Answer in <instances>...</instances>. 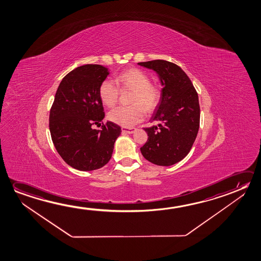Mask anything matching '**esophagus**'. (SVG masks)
Wrapping results in <instances>:
<instances>
[{
    "label": "esophagus",
    "instance_id": "1",
    "mask_svg": "<svg viewBox=\"0 0 261 261\" xmlns=\"http://www.w3.org/2000/svg\"><path fill=\"white\" fill-rule=\"evenodd\" d=\"M122 133H126V134H133L135 132V128H122Z\"/></svg>",
    "mask_w": 261,
    "mask_h": 261
}]
</instances>
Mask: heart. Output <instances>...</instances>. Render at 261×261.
Here are the masks:
<instances>
[{"label": "heart", "instance_id": "obj_1", "mask_svg": "<svg viewBox=\"0 0 261 261\" xmlns=\"http://www.w3.org/2000/svg\"><path fill=\"white\" fill-rule=\"evenodd\" d=\"M114 83L111 79L104 80L99 87V99L106 107L115 106L119 98L120 87L133 90L129 102L130 106H121L112 110L108 119L113 123L124 128H132L141 122L145 117V111L152 112L160 101L161 93L156 86L151 84L149 75L138 69H129L116 75Z\"/></svg>", "mask_w": 261, "mask_h": 261}]
</instances>
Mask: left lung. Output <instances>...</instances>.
<instances>
[{
  "label": "left lung",
  "mask_w": 261,
  "mask_h": 261,
  "mask_svg": "<svg viewBox=\"0 0 261 261\" xmlns=\"http://www.w3.org/2000/svg\"><path fill=\"white\" fill-rule=\"evenodd\" d=\"M138 64L156 71L163 87L150 118L159 124L144 128L148 141L141 154L156 165H173L190 152L199 132L198 93L184 70L172 62L155 60Z\"/></svg>",
  "instance_id": "left-lung-1"
}]
</instances>
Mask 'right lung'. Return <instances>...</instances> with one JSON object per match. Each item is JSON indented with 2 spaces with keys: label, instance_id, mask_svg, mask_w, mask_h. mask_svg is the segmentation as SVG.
I'll use <instances>...</instances> for the list:
<instances>
[{
  "label": "right lung",
  "instance_id": "1",
  "mask_svg": "<svg viewBox=\"0 0 261 261\" xmlns=\"http://www.w3.org/2000/svg\"><path fill=\"white\" fill-rule=\"evenodd\" d=\"M109 74L99 64L83 65L69 72L56 91L50 112L51 140L62 160L76 170L106 165L121 133L112 121L100 129L92 128L105 117L99 87Z\"/></svg>",
  "mask_w": 261,
  "mask_h": 261
}]
</instances>
